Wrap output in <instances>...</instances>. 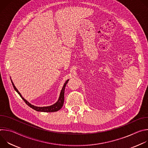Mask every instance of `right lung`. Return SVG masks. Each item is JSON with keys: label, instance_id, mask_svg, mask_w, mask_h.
Masks as SVG:
<instances>
[{"label": "right lung", "instance_id": "right-lung-1", "mask_svg": "<svg viewBox=\"0 0 148 148\" xmlns=\"http://www.w3.org/2000/svg\"><path fill=\"white\" fill-rule=\"evenodd\" d=\"M11 79V78H10ZM69 81V79H67L64 85H63V87L61 89V91L60 92V96L58 98V101L54 104L50 105V106H47V107H37L35 106V105H33L32 104H31L30 102H29L27 100H26L23 97L22 95H21V94L18 92V90L16 88L14 84H13L12 80L11 79L13 87L14 88V89L15 90V91L18 94V95L20 96V97L22 98V99L25 102V103L28 105L29 107H30V108H32V109H33L34 110L36 111H38V112H56L58 111V110H60L63 105V103H64V90H65V88L66 86L67 85V84L68 82V81Z\"/></svg>", "mask_w": 148, "mask_h": 148}]
</instances>
